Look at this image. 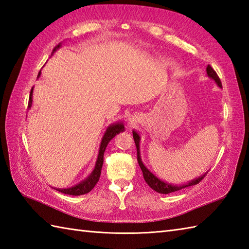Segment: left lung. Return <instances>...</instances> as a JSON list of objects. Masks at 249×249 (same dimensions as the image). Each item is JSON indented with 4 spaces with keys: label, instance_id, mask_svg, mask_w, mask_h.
Returning a JSON list of instances; mask_svg holds the SVG:
<instances>
[{
    "label": "left lung",
    "instance_id": "left-lung-1",
    "mask_svg": "<svg viewBox=\"0 0 249 249\" xmlns=\"http://www.w3.org/2000/svg\"><path fill=\"white\" fill-rule=\"evenodd\" d=\"M206 72H208V76L210 78H212L213 80L217 83V86L219 88H223V86H221V81L220 79L218 77L217 73H216V71L213 70L212 67H211V65H208V67H206ZM133 136H134V140H135V144H136V147H137V160H138V163L139 166L141 168L142 170V173H143V178L145 179V182L147 183V185L152 188L154 189L155 192L160 193V194H170V193H174V192H178V190L182 189V188H185V187H188V186H192V185H196L198 184L199 182L202 181V179L204 178V177L206 176V173L203 174V176H201L200 178L194 179V181L189 182L188 184L186 185H182V186H174V185H170L168 183H165L160 181V178H157L154 174H153L149 169H146V167L143 165V162H142L141 160V157H140V149H139V141H140V137L139 135L136 133V131H133Z\"/></svg>",
    "mask_w": 249,
    "mask_h": 249
}]
</instances>
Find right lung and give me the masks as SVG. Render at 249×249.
<instances>
[{
  "instance_id": "add662e5",
  "label": "right lung",
  "mask_w": 249,
  "mask_h": 249,
  "mask_svg": "<svg viewBox=\"0 0 249 249\" xmlns=\"http://www.w3.org/2000/svg\"><path fill=\"white\" fill-rule=\"evenodd\" d=\"M59 47H60V45H57L53 49V52L57 48H59ZM39 75H40V72L38 73V76ZM32 94H33V88H32L31 93H30L29 108H31V106H32ZM123 130H124V125L122 123H116V124L109 126L103 137L102 143H100V147H99V153H98L96 165H95V169L91 173V176L84 179L83 182L76 185V186L71 187V188H66V189H56V190H59V192L63 193V194L71 195V196H80V195H84V194H88L89 192H91L95 185H96V183L98 182L99 177H100V172H102V168H103V163H104V153H105L106 147H107L110 140L112 139L116 134H119Z\"/></svg>"
}]
</instances>
